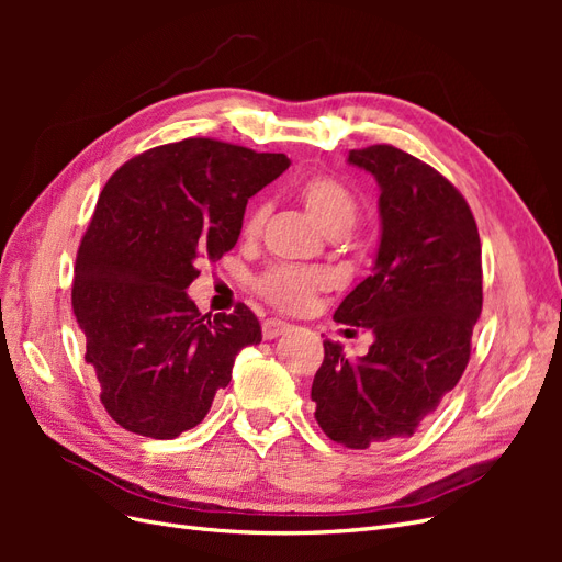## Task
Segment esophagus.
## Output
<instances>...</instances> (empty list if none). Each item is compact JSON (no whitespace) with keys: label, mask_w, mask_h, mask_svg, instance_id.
<instances>
[{"label":"esophagus","mask_w":562,"mask_h":562,"mask_svg":"<svg viewBox=\"0 0 562 562\" xmlns=\"http://www.w3.org/2000/svg\"><path fill=\"white\" fill-rule=\"evenodd\" d=\"M285 330H291V323H285L281 318H267L262 323V337L265 339H274V337L283 335Z\"/></svg>","instance_id":"1"}]
</instances>
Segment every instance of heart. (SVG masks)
I'll use <instances>...</instances> for the list:
<instances>
[{"label":"heart","mask_w":562,"mask_h":562,"mask_svg":"<svg viewBox=\"0 0 562 562\" xmlns=\"http://www.w3.org/2000/svg\"><path fill=\"white\" fill-rule=\"evenodd\" d=\"M297 199L314 223L333 239L345 236L359 220V199L349 187L333 176H310L297 184ZM267 220L265 203H255L244 217V239H255ZM326 285L321 271L293 265H279L258 279V293L283 312H300Z\"/></svg>","instance_id":"1"}]
</instances>
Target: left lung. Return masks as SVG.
I'll use <instances>...</instances> for the list:
<instances>
[{"label":"left lung","instance_id":"left-lung-1","mask_svg":"<svg viewBox=\"0 0 562 562\" xmlns=\"http://www.w3.org/2000/svg\"><path fill=\"white\" fill-rule=\"evenodd\" d=\"M380 184L382 236L372 274L335 321L370 328L359 361L326 339L312 384L316 422L330 440L366 450L413 436L462 378L483 310L481 239L457 187L391 145L349 151Z\"/></svg>","mask_w":562,"mask_h":562}]
</instances>
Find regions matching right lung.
<instances>
[{
  "mask_svg": "<svg viewBox=\"0 0 562 562\" xmlns=\"http://www.w3.org/2000/svg\"><path fill=\"white\" fill-rule=\"evenodd\" d=\"M285 155L211 138L147 149L108 180L77 250L72 310L100 401L126 431L176 438L211 411L234 359L260 345L246 304L203 316L184 291L239 241L246 203Z\"/></svg>",
  "mask_w": 562,
  "mask_h": 562,
  "instance_id": "add662e5",
  "label": "right lung"
}]
</instances>
